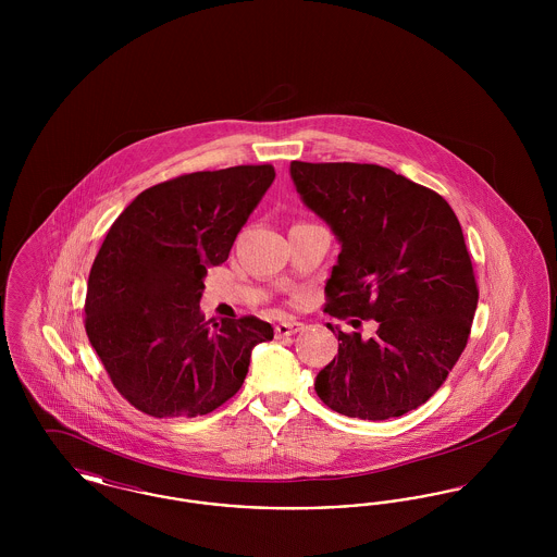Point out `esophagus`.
<instances>
[{"mask_svg":"<svg viewBox=\"0 0 557 557\" xmlns=\"http://www.w3.org/2000/svg\"><path fill=\"white\" fill-rule=\"evenodd\" d=\"M302 330H305V323H300V321H282V323L275 325V336L277 338H286V336L298 334Z\"/></svg>","mask_w":557,"mask_h":557,"instance_id":"34e87169","label":"esophagus"}]
</instances>
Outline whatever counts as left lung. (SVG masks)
Returning <instances> with one entry per match:
<instances>
[{"instance_id": "obj_1", "label": "left lung", "mask_w": 557, "mask_h": 557, "mask_svg": "<svg viewBox=\"0 0 557 557\" xmlns=\"http://www.w3.org/2000/svg\"><path fill=\"white\" fill-rule=\"evenodd\" d=\"M290 175L341 239L325 282V313L377 323L371 338L338 336L315 377L318 397L359 420H388L432 397L468 345L476 313L474 267L457 214L430 187L380 164L300 162Z\"/></svg>"}]
</instances>
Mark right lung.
<instances>
[{
    "label": "right lung",
    "instance_id": "add662e5",
    "mask_svg": "<svg viewBox=\"0 0 557 557\" xmlns=\"http://www.w3.org/2000/svg\"><path fill=\"white\" fill-rule=\"evenodd\" d=\"M275 180L271 164L198 171L144 189L116 216L89 271L85 332L110 382L152 418L207 416L244 384L252 346L273 338L255 315L207 321V267Z\"/></svg>",
    "mask_w": 557,
    "mask_h": 557
}]
</instances>
